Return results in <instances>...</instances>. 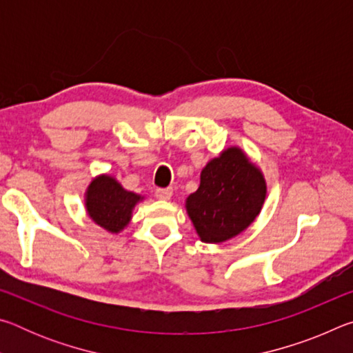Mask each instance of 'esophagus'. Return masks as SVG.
<instances>
[{"instance_id": "esophagus-1", "label": "esophagus", "mask_w": 353, "mask_h": 353, "mask_svg": "<svg viewBox=\"0 0 353 353\" xmlns=\"http://www.w3.org/2000/svg\"><path fill=\"white\" fill-rule=\"evenodd\" d=\"M154 194H155V198H157V199L168 201V199H171V196H172V190L171 188H157L154 191Z\"/></svg>"}]
</instances>
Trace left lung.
<instances>
[{"mask_svg": "<svg viewBox=\"0 0 353 353\" xmlns=\"http://www.w3.org/2000/svg\"><path fill=\"white\" fill-rule=\"evenodd\" d=\"M265 198L261 171L240 148H229L202 170L199 188L187 198V212L202 241L223 243L254 223Z\"/></svg>", "mask_w": 353, "mask_h": 353, "instance_id": "left-lung-1", "label": "left lung"}]
</instances>
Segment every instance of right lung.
<instances>
[{
    "mask_svg": "<svg viewBox=\"0 0 353 353\" xmlns=\"http://www.w3.org/2000/svg\"><path fill=\"white\" fill-rule=\"evenodd\" d=\"M143 198L126 191L110 176H99L88 185L85 205L90 218L112 234H118L129 224L132 208Z\"/></svg>",
    "mask_w": 353,
    "mask_h": 353,
    "instance_id": "add662e5",
    "label": "right lung"
}]
</instances>
